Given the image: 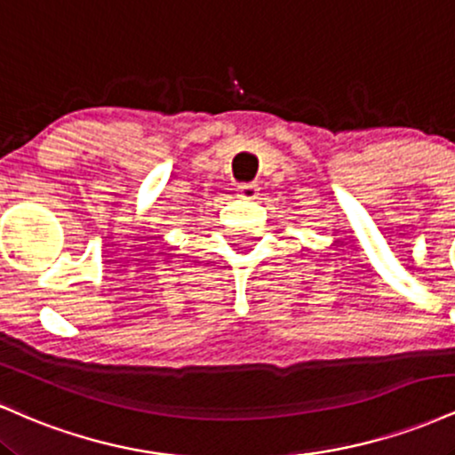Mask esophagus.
<instances>
[{
  "label": "esophagus",
  "mask_w": 455,
  "mask_h": 455,
  "mask_svg": "<svg viewBox=\"0 0 455 455\" xmlns=\"http://www.w3.org/2000/svg\"><path fill=\"white\" fill-rule=\"evenodd\" d=\"M237 192H239V196H243V198H257L259 184H252V181H250V184H239Z\"/></svg>",
  "instance_id": "obj_1"
}]
</instances>
